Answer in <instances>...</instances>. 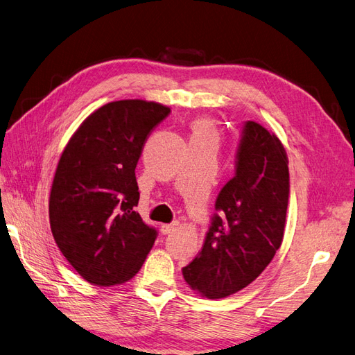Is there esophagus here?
<instances>
[{"instance_id": "obj_1", "label": "esophagus", "mask_w": 355, "mask_h": 355, "mask_svg": "<svg viewBox=\"0 0 355 355\" xmlns=\"http://www.w3.org/2000/svg\"><path fill=\"white\" fill-rule=\"evenodd\" d=\"M177 225H178V221H173L171 224H162L161 232H162V234H169L175 230Z\"/></svg>"}]
</instances>
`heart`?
<instances>
[{"label": "heart", "mask_w": 355, "mask_h": 355, "mask_svg": "<svg viewBox=\"0 0 355 355\" xmlns=\"http://www.w3.org/2000/svg\"><path fill=\"white\" fill-rule=\"evenodd\" d=\"M194 134H208V135H215L214 125L209 121H198L196 125H194Z\"/></svg>", "instance_id": "1"}]
</instances>
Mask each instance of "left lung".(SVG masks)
<instances>
[{
    "instance_id": "8db88e82",
    "label": "left lung",
    "mask_w": 355,
    "mask_h": 355,
    "mask_svg": "<svg viewBox=\"0 0 355 355\" xmlns=\"http://www.w3.org/2000/svg\"><path fill=\"white\" fill-rule=\"evenodd\" d=\"M234 162V177L216 198L203 248L182 268L190 288L209 300L225 298L252 283L283 240L291 184L280 140L246 121Z\"/></svg>"
}]
</instances>
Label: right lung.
<instances>
[{"label":"right lung","mask_w":355,"mask_h":355,"mask_svg":"<svg viewBox=\"0 0 355 355\" xmlns=\"http://www.w3.org/2000/svg\"><path fill=\"white\" fill-rule=\"evenodd\" d=\"M169 112L144 100L107 103L64 147L50 194L51 233L63 257L89 283L127 282L150 252L157 230L135 212V166L147 135Z\"/></svg>","instance_id":"1"}]
</instances>
